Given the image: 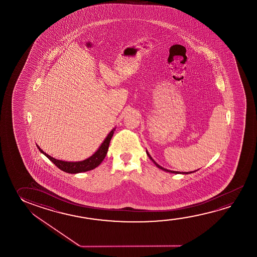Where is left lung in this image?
<instances>
[{
	"label": "left lung",
	"mask_w": 257,
	"mask_h": 257,
	"mask_svg": "<svg viewBox=\"0 0 257 257\" xmlns=\"http://www.w3.org/2000/svg\"><path fill=\"white\" fill-rule=\"evenodd\" d=\"M147 154H148V156H149V158H150V159H151V160H152V161H153V162H154V163H155L156 166H157V167H158V168H159V169H162V170H164V171H167V172H169V173H175V174H190V173H192V172H182L181 173V172H178V171H172V170H169V169H164V168H162V167H161V166H160V165L157 164V163H156L155 161H154V160H152V157H151V155H150V154H149V153H148V152H147Z\"/></svg>",
	"instance_id": "obj_1"
}]
</instances>
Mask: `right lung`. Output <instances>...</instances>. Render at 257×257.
Wrapping results in <instances>:
<instances>
[{
  "instance_id": "1",
  "label": "right lung",
  "mask_w": 257,
  "mask_h": 257,
  "mask_svg": "<svg viewBox=\"0 0 257 257\" xmlns=\"http://www.w3.org/2000/svg\"><path fill=\"white\" fill-rule=\"evenodd\" d=\"M114 130L111 131L109 135H107V137L105 138V141L103 142L101 146L95 152L90 158H88L87 160H82V161H78V162H68V161H63V160H55L53 157L47 154L46 152H43L40 148L38 149L42 152L43 154L47 156V158L54 163V164L58 168V169L63 170L64 172L71 173V174H76V173L86 172L88 170H91L95 168H97L98 165L100 164L102 160L105 159V155L107 153V150L109 147L110 141L112 136L114 135Z\"/></svg>"
}]
</instances>
